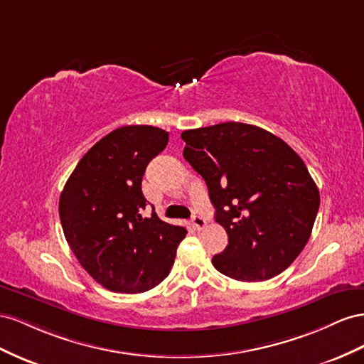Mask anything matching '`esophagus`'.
<instances>
[{
    "label": "esophagus",
    "mask_w": 364,
    "mask_h": 364,
    "mask_svg": "<svg viewBox=\"0 0 364 364\" xmlns=\"http://www.w3.org/2000/svg\"><path fill=\"white\" fill-rule=\"evenodd\" d=\"M192 224H193V227L196 228V230H203V228L207 225L205 220H204L203 216H200V215H193L192 216Z\"/></svg>",
    "instance_id": "obj_1"
}]
</instances>
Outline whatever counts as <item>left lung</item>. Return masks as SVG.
<instances>
[{
    "label": "left lung",
    "mask_w": 364,
    "mask_h": 364,
    "mask_svg": "<svg viewBox=\"0 0 364 364\" xmlns=\"http://www.w3.org/2000/svg\"><path fill=\"white\" fill-rule=\"evenodd\" d=\"M181 139L228 236L213 267L241 282L282 273L306 245L320 205L304 160L274 134L240 122L183 131Z\"/></svg>",
    "instance_id": "obj_1"
}]
</instances>
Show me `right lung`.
Wrapping results in <instances>:
<instances>
[{
  "label": "right lung",
  "mask_w": 364,
  "mask_h": 364,
  "mask_svg": "<svg viewBox=\"0 0 364 364\" xmlns=\"http://www.w3.org/2000/svg\"><path fill=\"white\" fill-rule=\"evenodd\" d=\"M169 141L164 129L129 124L100 139L77 163L59 198L65 240L87 273L111 291H148L169 274L186 228L143 218L141 180Z\"/></svg>",
  "instance_id": "obj_1"
}]
</instances>
